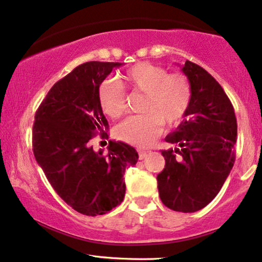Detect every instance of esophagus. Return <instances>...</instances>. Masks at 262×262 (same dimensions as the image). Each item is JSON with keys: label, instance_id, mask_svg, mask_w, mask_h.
<instances>
[{"label": "esophagus", "instance_id": "esophagus-1", "mask_svg": "<svg viewBox=\"0 0 262 262\" xmlns=\"http://www.w3.org/2000/svg\"><path fill=\"white\" fill-rule=\"evenodd\" d=\"M138 155H139V159H145L147 157V152L144 151V149H138Z\"/></svg>", "mask_w": 262, "mask_h": 262}]
</instances>
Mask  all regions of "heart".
<instances>
[{
	"mask_svg": "<svg viewBox=\"0 0 262 262\" xmlns=\"http://www.w3.org/2000/svg\"><path fill=\"white\" fill-rule=\"evenodd\" d=\"M124 89L141 92L140 110L117 125L118 139L130 145L148 146L160 133L162 124L175 127L189 110L193 91L183 73H167L164 67L139 62L117 76L100 83L98 102L100 109L111 118L120 117L125 110Z\"/></svg>",
	"mask_w": 262,
	"mask_h": 262,
	"instance_id": "obj_1",
	"label": "heart"
}]
</instances>
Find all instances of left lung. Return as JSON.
Wrapping results in <instances>:
<instances>
[{"instance_id":"obj_1","label":"left lung","mask_w":262,"mask_h":262,"mask_svg":"<svg viewBox=\"0 0 262 262\" xmlns=\"http://www.w3.org/2000/svg\"><path fill=\"white\" fill-rule=\"evenodd\" d=\"M193 97L186 118L163 149L165 167L157 176L160 200L170 210L196 212L215 198L235 163L237 121L229 97L210 73L186 61Z\"/></svg>"}]
</instances>
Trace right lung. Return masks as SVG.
<instances>
[{
  "label": "right lung",
  "instance_id": "add662e5",
  "mask_svg": "<svg viewBox=\"0 0 262 262\" xmlns=\"http://www.w3.org/2000/svg\"><path fill=\"white\" fill-rule=\"evenodd\" d=\"M120 66L98 61L78 66L51 87L34 116L37 163L62 200L91 217L105 214L123 201L124 171L139 158L134 147L121 141H110L106 155L91 145L97 134L107 137L98 89Z\"/></svg>",
  "mask_w": 262,
  "mask_h": 262
}]
</instances>
